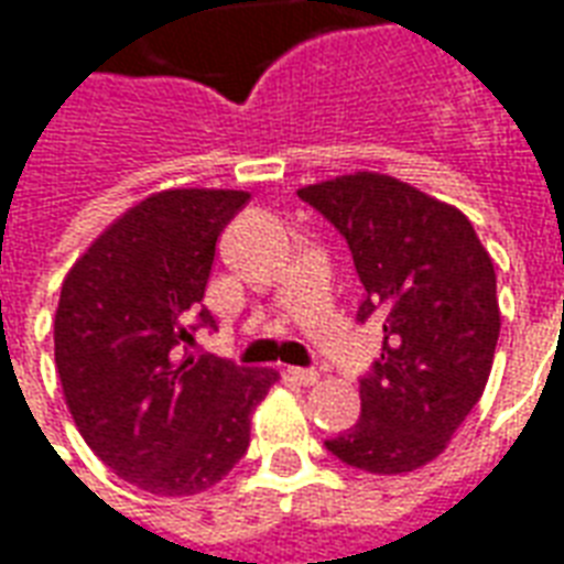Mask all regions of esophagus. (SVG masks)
Here are the masks:
<instances>
[{
	"mask_svg": "<svg viewBox=\"0 0 564 564\" xmlns=\"http://www.w3.org/2000/svg\"><path fill=\"white\" fill-rule=\"evenodd\" d=\"M286 373H290V379H295L299 386H316V382H319V373H316L314 367H290Z\"/></svg>",
	"mask_w": 564,
	"mask_h": 564,
	"instance_id": "esophagus-1",
	"label": "esophagus"
}]
</instances>
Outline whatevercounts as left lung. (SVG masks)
<instances>
[{"label":"left lung","instance_id":"1","mask_svg":"<svg viewBox=\"0 0 564 564\" xmlns=\"http://www.w3.org/2000/svg\"><path fill=\"white\" fill-rule=\"evenodd\" d=\"M299 197L349 245L365 286L356 319L382 325V352L358 379L361 419L325 448L365 473H412L445 452L490 377V253L463 212L391 176L332 178Z\"/></svg>","mask_w":564,"mask_h":564}]
</instances>
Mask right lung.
Segmentation results:
<instances>
[{"label": "right lung", "mask_w": 564, "mask_h": 564, "mask_svg": "<svg viewBox=\"0 0 564 564\" xmlns=\"http://www.w3.org/2000/svg\"><path fill=\"white\" fill-rule=\"evenodd\" d=\"M245 191H164L124 212L74 262L53 325L68 410L112 473L158 496L218 484L250 445L278 373L191 352L215 245Z\"/></svg>", "instance_id": "add662e5"}]
</instances>
